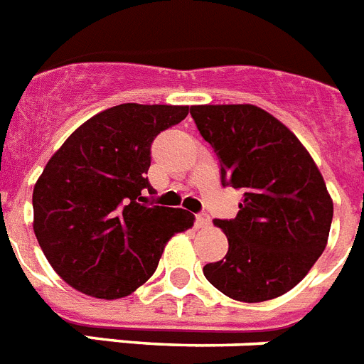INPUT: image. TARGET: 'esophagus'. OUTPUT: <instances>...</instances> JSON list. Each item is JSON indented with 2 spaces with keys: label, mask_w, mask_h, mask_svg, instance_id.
<instances>
[{
  "label": "esophagus",
  "mask_w": 364,
  "mask_h": 364,
  "mask_svg": "<svg viewBox=\"0 0 364 364\" xmlns=\"http://www.w3.org/2000/svg\"><path fill=\"white\" fill-rule=\"evenodd\" d=\"M196 224L200 228H207V225H210V216L205 213H200V215H196Z\"/></svg>",
  "instance_id": "esophagus-1"
}]
</instances>
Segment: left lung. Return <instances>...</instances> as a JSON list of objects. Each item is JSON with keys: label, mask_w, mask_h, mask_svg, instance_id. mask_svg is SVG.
<instances>
[{"label": "left lung", "mask_w": 364, "mask_h": 364, "mask_svg": "<svg viewBox=\"0 0 364 364\" xmlns=\"http://www.w3.org/2000/svg\"><path fill=\"white\" fill-rule=\"evenodd\" d=\"M191 114L218 157L222 185L244 192L233 220H215L229 248L222 261L203 267L207 281L246 304L283 296L328 244L333 200L318 166L261 107L192 105Z\"/></svg>", "instance_id": "obj_1"}]
</instances>
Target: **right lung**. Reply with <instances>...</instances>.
<instances>
[{"label":"right lung","mask_w":364,"mask_h":364,"mask_svg":"<svg viewBox=\"0 0 364 364\" xmlns=\"http://www.w3.org/2000/svg\"><path fill=\"white\" fill-rule=\"evenodd\" d=\"M188 105L122 103L88 118L46 164L33 191V229L72 289L118 300L154 276L166 242L194 225L185 209L148 205L151 142Z\"/></svg>","instance_id":"add662e5"}]
</instances>
